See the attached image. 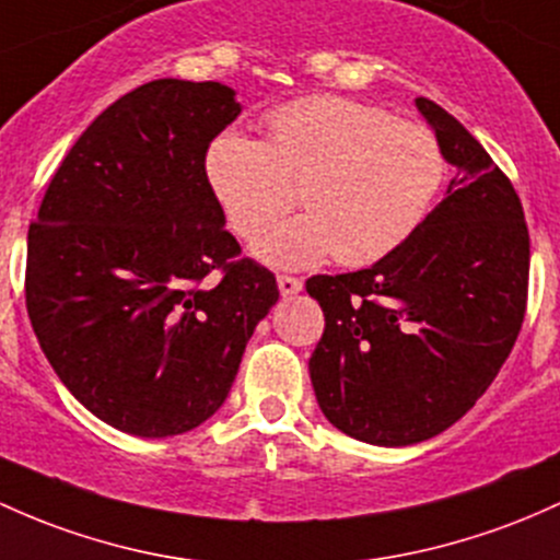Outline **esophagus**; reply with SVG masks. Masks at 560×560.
I'll use <instances>...</instances> for the list:
<instances>
[{"label":"esophagus","mask_w":560,"mask_h":560,"mask_svg":"<svg viewBox=\"0 0 560 560\" xmlns=\"http://www.w3.org/2000/svg\"><path fill=\"white\" fill-rule=\"evenodd\" d=\"M276 281H279V292L284 294V298H292V294H298L300 290H303V281H300L298 276L279 273V276H276Z\"/></svg>","instance_id":"obj_1"}]
</instances>
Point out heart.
<instances>
[{"label": "heart", "mask_w": 560, "mask_h": 560, "mask_svg": "<svg viewBox=\"0 0 560 560\" xmlns=\"http://www.w3.org/2000/svg\"><path fill=\"white\" fill-rule=\"evenodd\" d=\"M444 151L422 121L340 95L287 103L266 116V140L223 132L205 177L236 236L255 242L291 206L306 212L257 244L273 266L300 268L329 252L340 266L383 260L417 231L444 183Z\"/></svg>", "instance_id": "obj_1"}]
</instances>
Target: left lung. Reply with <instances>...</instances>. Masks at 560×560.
Wrapping results in <instances>:
<instances>
[{"label":"left lung","mask_w":560,"mask_h":560,"mask_svg":"<svg viewBox=\"0 0 560 560\" xmlns=\"http://www.w3.org/2000/svg\"><path fill=\"white\" fill-rule=\"evenodd\" d=\"M454 164L446 199L372 268L318 273L324 311L308 370L324 417L350 439L409 446L468 411L515 346L529 294L518 194L472 135L417 97Z\"/></svg>","instance_id":"8db88e82"}]
</instances>
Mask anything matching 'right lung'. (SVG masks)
<instances>
[{"label":"right lung","mask_w":560,"mask_h":560,"mask_svg":"<svg viewBox=\"0 0 560 560\" xmlns=\"http://www.w3.org/2000/svg\"><path fill=\"white\" fill-rule=\"evenodd\" d=\"M233 95L183 79L127 92L79 135L28 225L36 340L77 401L140 439L223 407L279 300L276 276L238 257L205 177L207 149L242 114Z\"/></svg>","instance_id":"obj_1"}]
</instances>
